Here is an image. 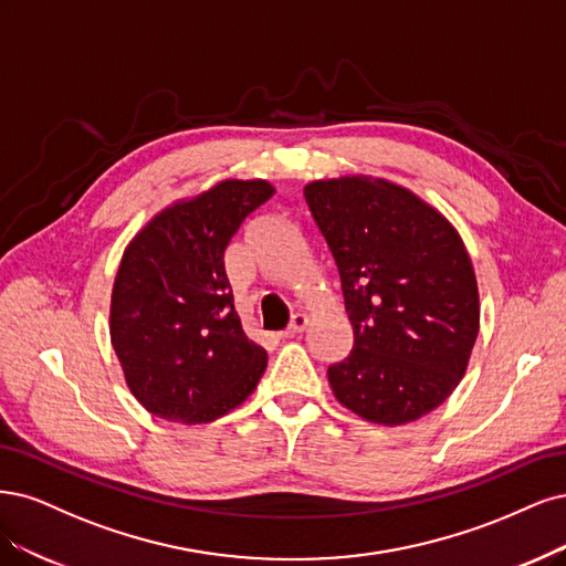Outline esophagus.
<instances>
[{"label": "esophagus", "instance_id": "1", "mask_svg": "<svg viewBox=\"0 0 566 566\" xmlns=\"http://www.w3.org/2000/svg\"><path fill=\"white\" fill-rule=\"evenodd\" d=\"M305 326H307V317L298 313V315L291 317V322H289V326H286L284 336H286V338H294V336H298V334H303V332H305Z\"/></svg>", "mask_w": 566, "mask_h": 566}]
</instances>
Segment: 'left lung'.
I'll return each instance as SVG.
<instances>
[{
  "instance_id": "1",
  "label": "left lung",
  "mask_w": 566,
  "mask_h": 566,
  "mask_svg": "<svg viewBox=\"0 0 566 566\" xmlns=\"http://www.w3.org/2000/svg\"><path fill=\"white\" fill-rule=\"evenodd\" d=\"M305 202L336 261L355 345L326 371L338 402L386 428L459 386L480 334L475 268L449 218L367 174L310 180Z\"/></svg>"
}]
</instances>
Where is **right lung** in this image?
<instances>
[{
  "mask_svg": "<svg viewBox=\"0 0 566 566\" xmlns=\"http://www.w3.org/2000/svg\"><path fill=\"white\" fill-rule=\"evenodd\" d=\"M272 195L263 178L221 180L157 211L126 244L111 340L126 386L153 416L211 423L256 390L268 353L242 329L223 253Z\"/></svg>",
  "mask_w": 566,
  "mask_h": 566,
  "instance_id": "right-lung-1",
  "label": "right lung"
}]
</instances>
